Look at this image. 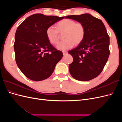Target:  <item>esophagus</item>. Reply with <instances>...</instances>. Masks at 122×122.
I'll use <instances>...</instances> for the list:
<instances>
[{
  "mask_svg": "<svg viewBox=\"0 0 122 122\" xmlns=\"http://www.w3.org/2000/svg\"><path fill=\"white\" fill-rule=\"evenodd\" d=\"M62 53H63L64 56H65V55H66L68 54V52L67 51H63V52H62Z\"/></svg>",
  "mask_w": 122,
  "mask_h": 122,
  "instance_id": "1",
  "label": "esophagus"
}]
</instances>
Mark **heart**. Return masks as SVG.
Returning a JSON list of instances; mask_svg holds the SVG:
<instances>
[{
    "instance_id": "1",
    "label": "heart",
    "mask_w": 122,
    "mask_h": 122,
    "mask_svg": "<svg viewBox=\"0 0 122 122\" xmlns=\"http://www.w3.org/2000/svg\"><path fill=\"white\" fill-rule=\"evenodd\" d=\"M55 28L52 26L48 27L46 30V35L49 42L52 44H56L58 39V32L64 33V40L59 42L56 48L60 51H66L71 49L74 45L80 44L83 41L85 34L84 26L81 23H76L75 21L69 19L61 20L56 25Z\"/></svg>"
}]
</instances>
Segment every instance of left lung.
Here are the masks:
<instances>
[{"mask_svg":"<svg viewBox=\"0 0 122 122\" xmlns=\"http://www.w3.org/2000/svg\"><path fill=\"white\" fill-rule=\"evenodd\" d=\"M83 24L86 34L82 42L69 51L73 61L69 65L74 78L86 81L97 77L109 55V37L102 21L90 14L66 16Z\"/></svg>","mask_w":122,"mask_h":122,"instance_id":"1","label":"left lung"}]
</instances>
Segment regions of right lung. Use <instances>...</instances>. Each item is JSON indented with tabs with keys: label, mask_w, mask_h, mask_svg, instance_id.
<instances>
[{
	"label": "right lung",
	"mask_w": 122,
	"mask_h": 122,
	"mask_svg": "<svg viewBox=\"0 0 122 122\" xmlns=\"http://www.w3.org/2000/svg\"><path fill=\"white\" fill-rule=\"evenodd\" d=\"M64 17L35 14L17 28L14 45L16 62L29 79L39 81L48 78L62 57L61 51L54 48L48 40L46 30Z\"/></svg>",
	"instance_id": "add662e5"
}]
</instances>
